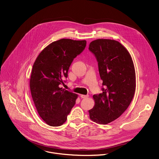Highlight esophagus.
Listing matches in <instances>:
<instances>
[{
	"instance_id": "1",
	"label": "esophagus",
	"mask_w": 159,
	"mask_h": 159,
	"mask_svg": "<svg viewBox=\"0 0 159 159\" xmlns=\"http://www.w3.org/2000/svg\"><path fill=\"white\" fill-rule=\"evenodd\" d=\"M80 97L82 98H87L89 97V95H81Z\"/></svg>"
}]
</instances>
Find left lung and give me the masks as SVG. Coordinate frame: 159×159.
<instances>
[{"label": "left lung", "instance_id": "8db88e82", "mask_svg": "<svg viewBox=\"0 0 159 159\" xmlns=\"http://www.w3.org/2000/svg\"><path fill=\"white\" fill-rule=\"evenodd\" d=\"M89 49L95 57L102 80V92L93 96L95 104L89 111L90 119L107 124L119 118L133 99L136 89L134 64L127 49L116 40L97 39Z\"/></svg>", "mask_w": 159, "mask_h": 159}]
</instances>
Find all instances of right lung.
I'll return each mask as SVG.
<instances>
[{
	"label": "right lung",
	"instance_id": "1",
	"mask_svg": "<svg viewBox=\"0 0 159 159\" xmlns=\"http://www.w3.org/2000/svg\"><path fill=\"white\" fill-rule=\"evenodd\" d=\"M86 44V40L68 39L53 42L34 63L30 79L32 99L40 117L50 126L63 125L75 104L77 95L59 86L64 84L70 64Z\"/></svg>",
	"mask_w": 159,
	"mask_h": 159
}]
</instances>
